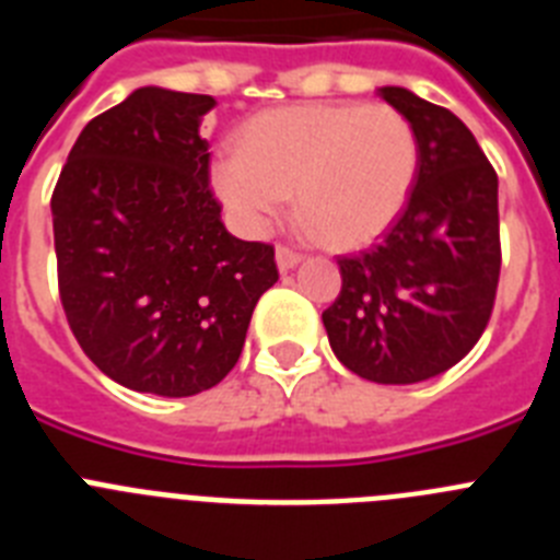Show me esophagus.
<instances>
[{"instance_id":"1","label":"esophagus","mask_w":560,"mask_h":560,"mask_svg":"<svg viewBox=\"0 0 560 560\" xmlns=\"http://www.w3.org/2000/svg\"><path fill=\"white\" fill-rule=\"evenodd\" d=\"M275 257H277V269L280 271H291L296 264H300V260H303V255L294 249H289V246H277Z\"/></svg>"}]
</instances>
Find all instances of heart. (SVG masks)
I'll use <instances>...</instances> for the list:
<instances>
[{
  "mask_svg": "<svg viewBox=\"0 0 560 560\" xmlns=\"http://www.w3.org/2000/svg\"><path fill=\"white\" fill-rule=\"evenodd\" d=\"M418 165V133L398 108L311 103L255 114L210 182L249 235L271 230L294 192L300 221L323 244L350 249L395 224Z\"/></svg>",
  "mask_w": 560,
  "mask_h": 560,
  "instance_id": "obj_1",
  "label": "heart"
}]
</instances>
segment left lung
<instances>
[{"mask_svg": "<svg viewBox=\"0 0 560 560\" xmlns=\"http://www.w3.org/2000/svg\"><path fill=\"white\" fill-rule=\"evenodd\" d=\"M420 142L409 201L373 249L339 257L341 291L323 314L336 359L375 384H418L454 368L497 300L499 179L457 114L381 86Z\"/></svg>", "mask_w": 560, "mask_h": 560, "instance_id": "8db88e82", "label": "left lung"}]
</instances>
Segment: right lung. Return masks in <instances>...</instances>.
Here are the masks:
<instances>
[{
	"label": "right lung",
	"mask_w": 560,
	"mask_h": 560,
	"mask_svg": "<svg viewBox=\"0 0 560 560\" xmlns=\"http://www.w3.org/2000/svg\"><path fill=\"white\" fill-rule=\"evenodd\" d=\"M210 95L133 89L89 120L52 192L58 289L83 353L137 393L215 387L277 283L275 249L230 235L210 190Z\"/></svg>",
	"instance_id": "add662e5"
}]
</instances>
